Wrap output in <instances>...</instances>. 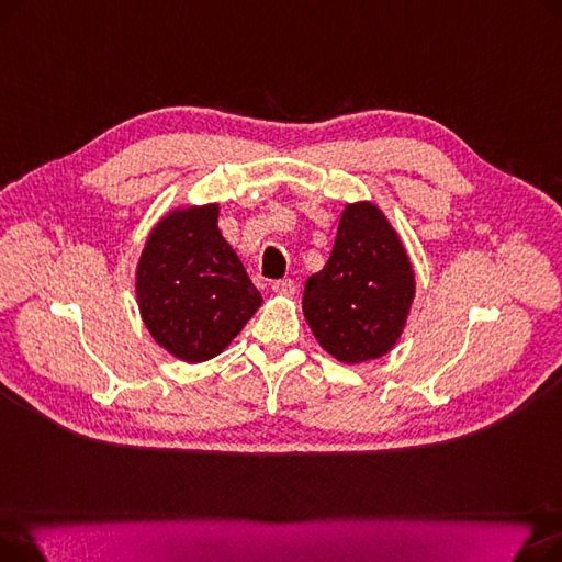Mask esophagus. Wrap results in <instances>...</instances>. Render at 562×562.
<instances>
[{
  "label": "esophagus",
  "instance_id": "obj_1",
  "mask_svg": "<svg viewBox=\"0 0 562 562\" xmlns=\"http://www.w3.org/2000/svg\"><path fill=\"white\" fill-rule=\"evenodd\" d=\"M271 289L278 293V296H293V293H296V282L289 280V278L276 280V282L271 284Z\"/></svg>",
  "mask_w": 562,
  "mask_h": 562
}]
</instances>
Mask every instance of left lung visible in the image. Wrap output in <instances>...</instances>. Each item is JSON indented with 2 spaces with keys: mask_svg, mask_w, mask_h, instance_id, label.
Masks as SVG:
<instances>
[{
  "mask_svg": "<svg viewBox=\"0 0 562 562\" xmlns=\"http://www.w3.org/2000/svg\"><path fill=\"white\" fill-rule=\"evenodd\" d=\"M415 273L375 204H348L328 263L305 282L303 312L316 341L346 364L382 358L398 341Z\"/></svg>",
  "mask_w": 562,
  "mask_h": 562,
  "instance_id": "8db88e82",
  "label": "left lung"
}]
</instances>
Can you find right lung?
I'll list each match as a JSON object with an SVG mask.
<instances>
[{"label":"right lung","mask_w":562,"mask_h":562,"mask_svg":"<svg viewBox=\"0 0 562 562\" xmlns=\"http://www.w3.org/2000/svg\"><path fill=\"white\" fill-rule=\"evenodd\" d=\"M136 296L157 344L191 364L218 356L261 305L218 229V204L172 212L153 229L138 261Z\"/></svg>","instance_id":"right-lung-1"}]
</instances>
